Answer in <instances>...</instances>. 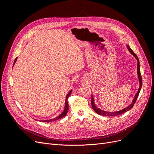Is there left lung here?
Instances as JSON below:
<instances>
[{
    "instance_id": "8db88e82",
    "label": "left lung",
    "mask_w": 154,
    "mask_h": 154,
    "mask_svg": "<svg viewBox=\"0 0 154 154\" xmlns=\"http://www.w3.org/2000/svg\"><path fill=\"white\" fill-rule=\"evenodd\" d=\"M127 47L128 48V50L129 51V52L131 53L134 56V57L137 59V75H138V78H139V89L137 91V92L136 93V96H135L132 102L131 103V104H130L129 106H128L127 107H126V108L123 109V110H121L117 111V112H110L103 111V110L100 109L99 108H97L96 106L94 104V98H93V96H92V97H91V98H92V100H91L92 107V109H94V110L96 112L97 114H100V115H101V116H119L120 114H122L128 111V110H130V109H132V107H133V106L134 105L135 103H136L137 99V97L139 96V92H140V91H141V88L142 87V77H141V72H140V66H139V59H138V58L137 57V55L135 54V53L134 52V51L131 49H130V48L129 47V46L127 45Z\"/></svg>"
}]
</instances>
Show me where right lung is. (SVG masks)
<instances>
[{"label":"right lung","mask_w":154,"mask_h":154,"mask_svg":"<svg viewBox=\"0 0 154 154\" xmlns=\"http://www.w3.org/2000/svg\"><path fill=\"white\" fill-rule=\"evenodd\" d=\"M16 60H17V58H15V62H14V63H15L16 62ZM71 92H72V90H71V91H70V92L68 93L67 96H66V103H65V109H64L63 112H62L61 114L59 115L58 116H57V117L56 118H54V119H49V120L40 121V122H54V121H56V120L59 119H61V118H63L64 116H66V115L67 114V112H68V110H69V105H68V102H67V99H68L69 96H70V94H71Z\"/></svg>","instance_id":"right-lung-1"}]
</instances>
